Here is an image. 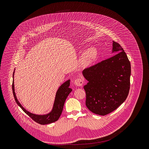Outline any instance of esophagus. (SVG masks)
Masks as SVG:
<instances>
[{
	"mask_svg": "<svg viewBox=\"0 0 149 149\" xmlns=\"http://www.w3.org/2000/svg\"><path fill=\"white\" fill-rule=\"evenodd\" d=\"M84 83V81L83 79H76L74 81V84L76 86H82L83 84Z\"/></svg>",
	"mask_w": 149,
	"mask_h": 149,
	"instance_id": "1",
	"label": "esophagus"
}]
</instances>
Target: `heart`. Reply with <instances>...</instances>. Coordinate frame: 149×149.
<instances>
[{"mask_svg":"<svg viewBox=\"0 0 149 149\" xmlns=\"http://www.w3.org/2000/svg\"><path fill=\"white\" fill-rule=\"evenodd\" d=\"M97 57V50L93 47L88 48L87 50H85L82 55L81 58V65L85 67L89 66L96 60Z\"/></svg>","mask_w":149,"mask_h":149,"instance_id":"heart-1","label":"heart"}]
</instances>
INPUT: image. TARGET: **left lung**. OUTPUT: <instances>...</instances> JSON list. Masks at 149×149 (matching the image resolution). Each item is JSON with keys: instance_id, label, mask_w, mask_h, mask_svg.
I'll return each instance as SVG.
<instances>
[{"instance_id": "obj_1", "label": "left lung", "mask_w": 149, "mask_h": 149, "mask_svg": "<svg viewBox=\"0 0 149 149\" xmlns=\"http://www.w3.org/2000/svg\"><path fill=\"white\" fill-rule=\"evenodd\" d=\"M113 56L85 68L83 73L88 81L84 86L85 104L93 113L104 116L127 99L130 88L131 64L120 44L113 42Z\"/></svg>"}]
</instances>
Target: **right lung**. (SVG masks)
Segmentation results:
<instances>
[{
	"label": "right lung",
	"mask_w": 149,
	"mask_h": 149,
	"mask_svg": "<svg viewBox=\"0 0 149 149\" xmlns=\"http://www.w3.org/2000/svg\"><path fill=\"white\" fill-rule=\"evenodd\" d=\"M14 72L13 73L14 76ZM70 85V80H68L65 83H64L63 85L59 88L58 89L56 99L54 103V106L53 110L51 112L48 113L47 115H37L35 114H33L27 111H26L23 107L22 106L20 103L18 102V100L17 99L15 93L14 91V80L13 81V84H12V89H13V92L14 95V97L15 99V100L17 104L22 109L27 115H29L34 121H35L36 123H39L40 125H47L52 123H53L59 119L60 115H61V113L63 112V107H64L65 102L69 95V94L72 92V89L70 88H69Z\"/></svg>",
	"instance_id": "right-lung-1"
}]
</instances>
